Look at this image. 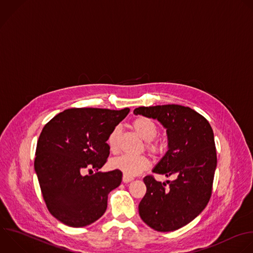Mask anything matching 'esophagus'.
<instances>
[{
    "label": "esophagus",
    "mask_w": 253,
    "mask_h": 253,
    "mask_svg": "<svg viewBox=\"0 0 253 253\" xmlns=\"http://www.w3.org/2000/svg\"><path fill=\"white\" fill-rule=\"evenodd\" d=\"M133 180H134L133 178H131V177H127V176L123 175V178H122L123 183H129V182H131V181H133Z\"/></svg>",
    "instance_id": "obj_1"
}]
</instances>
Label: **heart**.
Wrapping results in <instances>:
<instances>
[{
	"mask_svg": "<svg viewBox=\"0 0 253 253\" xmlns=\"http://www.w3.org/2000/svg\"><path fill=\"white\" fill-rule=\"evenodd\" d=\"M133 130L142 138L146 144L147 149L153 154H160L163 152V145L159 142L153 141L159 132L157 124L148 117H137L131 123ZM121 129L119 126L115 127L108 136L107 144L111 151H116L118 147V141L120 137ZM113 169L118 170L127 177H135L147 170L150 167V161L146 156H130L122 155L111 162Z\"/></svg>",
	"mask_w": 253,
	"mask_h": 253,
	"instance_id": "obj_1",
	"label": "heart"
}]
</instances>
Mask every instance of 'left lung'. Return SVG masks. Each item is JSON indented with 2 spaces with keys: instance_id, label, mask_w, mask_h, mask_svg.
<instances>
[{
  "instance_id": "8db88e82",
  "label": "left lung",
  "mask_w": 253,
  "mask_h": 253,
  "mask_svg": "<svg viewBox=\"0 0 253 253\" xmlns=\"http://www.w3.org/2000/svg\"><path fill=\"white\" fill-rule=\"evenodd\" d=\"M134 114L157 119L166 129L168 151L153 173L176 178L167 186L146 176L139 214L157 231L177 230L195 219L211 199L216 168L212 129L204 116L177 104L139 107Z\"/></svg>"
}]
</instances>
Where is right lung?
Listing matches in <instances>:
<instances>
[{
	"mask_svg": "<svg viewBox=\"0 0 253 253\" xmlns=\"http://www.w3.org/2000/svg\"><path fill=\"white\" fill-rule=\"evenodd\" d=\"M129 111L70 108L43 127L35 171L49 212L65 225L86 226L104 214L108 194L120 186L122 172L82 173L103 167L110 153L108 136Z\"/></svg>",
	"mask_w": 253,
	"mask_h": 253,
	"instance_id": "add662e5",
	"label": "right lung"
}]
</instances>
